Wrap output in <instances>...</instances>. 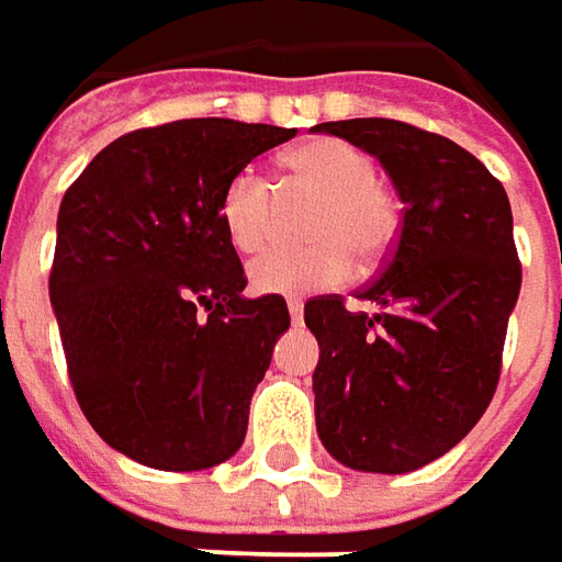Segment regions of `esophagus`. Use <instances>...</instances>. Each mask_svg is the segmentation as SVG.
<instances>
[{"label":"esophagus","mask_w":562,"mask_h":562,"mask_svg":"<svg viewBox=\"0 0 562 562\" xmlns=\"http://www.w3.org/2000/svg\"><path fill=\"white\" fill-rule=\"evenodd\" d=\"M285 305H289V318H292V325H302V315H305V305H302L299 299H289Z\"/></svg>","instance_id":"34e87169"}]
</instances>
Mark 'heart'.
Returning <instances> with one entry per match:
<instances>
[{"mask_svg": "<svg viewBox=\"0 0 562 562\" xmlns=\"http://www.w3.org/2000/svg\"><path fill=\"white\" fill-rule=\"evenodd\" d=\"M277 186L254 170H240L225 182L218 199L222 228L240 254L263 250L282 228V199H315L302 231L312 237L302 247H277L254 260L250 282L260 292H312L350 280L353 257L376 263L398 237V202L376 179V160L344 140L315 137L282 157Z\"/></svg>", "mask_w": 562, "mask_h": 562, "instance_id": "obj_1", "label": "heart"}]
</instances>
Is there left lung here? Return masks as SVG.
<instances>
[{
  "label": "left lung",
  "instance_id": "obj_1",
  "mask_svg": "<svg viewBox=\"0 0 562 562\" xmlns=\"http://www.w3.org/2000/svg\"><path fill=\"white\" fill-rule=\"evenodd\" d=\"M318 131L373 154L405 202L389 260L360 289L380 312H347L344 295L305 302L322 347L318 437L350 470L412 473L473 431L495 395L521 289L512 205L470 150L434 131L395 119Z\"/></svg>",
  "mask_w": 562,
  "mask_h": 562
}]
</instances>
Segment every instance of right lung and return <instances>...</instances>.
<instances>
[{"label": "right lung", "mask_w": 562, "mask_h": 562, "mask_svg": "<svg viewBox=\"0 0 562 562\" xmlns=\"http://www.w3.org/2000/svg\"><path fill=\"white\" fill-rule=\"evenodd\" d=\"M295 128L182 119L112 140L64 192L50 302L79 408L154 470L237 453L250 395L289 328L285 299H244L218 199Z\"/></svg>", "instance_id": "add662e5"}]
</instances>
